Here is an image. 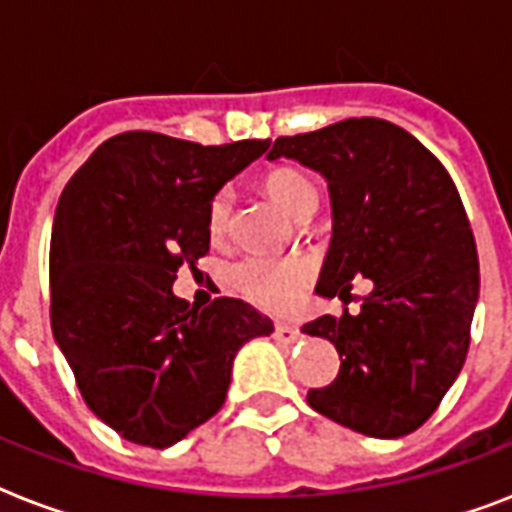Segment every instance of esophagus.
<instances>
[{
  "label": "esophagus",
  "mask_w": 512,
  "mask_h": 512,
  "mask_svg": "<svg viewBox=\"0 0 512 512\" xmlns=\"http://www.w3.org/2000/svg\"><path fill=\"white\" fill-rule=\"evenodd\" d=\"M273 340L279 342V345H295L300 340V332L295 327H289V324H276L273 327Z\"/></svg>",
  "instance_id": "obj_1"
}]
</instances>
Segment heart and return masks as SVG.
Masks as SVG:
<instances>
[{"instance_id":"heart-1","label":"heart","mask_w":512,"mask_h":512,"mask_svg":"<svg viewBox=\"0 0 512 512\" xmlns=\"http://www.w3.org/2000/svg\"><path fill=\"white\" fill-rule=\"evenodd\" d=\"M265 193L289 215H300L316 204V188L308 177L295 167H276L265 172ZM231 220V193L217 191L207 207V231L212 239H223ZM311 263L303 257H244L233 265L231 281L249 303L265 311L281 313L295 308L311 281Z\"/></svg>"}]
</instances>
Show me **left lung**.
<instances>
[{"label":"left lung","mask_w":512,"mask_h":512,"mask_svg":"<svg viewBox=\"0 0 512 512\" xmlns=\"http://www.w3.org/2000/svg\"><path fill=\"white\" fill-rule=\"evenodd\" d=\"M279 156L329 183L332 241L316 292L348 303L350 281H372L356 316L303 327L340 353L335 382L308 390V404L364 436H406L468 356L478 252L460 193L420 140L374 116L279 138L268 159Z\"/></svg>","instance_id":"obj_1"}]
</instances>
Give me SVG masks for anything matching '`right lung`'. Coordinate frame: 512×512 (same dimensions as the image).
Instances as JSON below:
<instances>
[{"label": "right lung", "mask_w": 512, "mask_h": 512, "mask_svg": "<svg viewBox=\"0 0 512 512\" xmlns=\"http://www.w3.org/2000/svg\"><path fill=\"white\" fill-rule=\"evenodd\" d=\"M268 146L122 132L60 193L52 335L87 406L132 444L167 449L215 417L241 345L273 332L236 297L199 311L172 295L177 268L209 252V199Z\"/></svg>", "instance_id": "obj_1"}]
</instances>
